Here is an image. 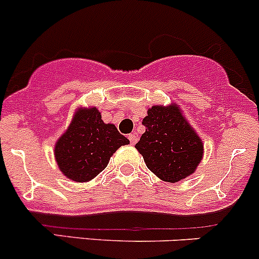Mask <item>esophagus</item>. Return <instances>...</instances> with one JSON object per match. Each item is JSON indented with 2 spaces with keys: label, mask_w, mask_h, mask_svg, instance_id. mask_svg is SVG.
Wrapping results in <instances>:
<instances>
[{
  "label": "esophagus",
  "mask_w": 259,
  "mask_h": 259,
  "mask_svg": "<svg viewBox=\"0 0 259 259\" xmlns=\"http://www.w3.org/2000/svg\"><path fill=\"white\" fill-rule=\"evenodd\" d=\"M129 140H130V143H132L133 145L137 144V142H138V137H137V135L134 134V133H133V134H130V135H129Z\"/></svg>",
  "instance_id": "esophagus-1"
}]
</instances>
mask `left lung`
Returning a JSON list of instances; mask_svg holds the SVG:
<instances>
[{"label":"left lung","instance_id":"obj_1","mask_svg":"<svg viewBox=\"0 0 259 259\" xmlns=\"http://www.w3.org/2000/svg\"><path fill=\"white\" fill-rule=\"evenodd\" d=\"M143 125L145 133L135 148L156 177L177 183L195 170L203 156L202 140L177 106H153Z\"/></svg>","mask_w":259,"mask_h":259}]
</instances>
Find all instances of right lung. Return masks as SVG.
<instances>
[{"label":"right lung","mask_w":259,"mask_h":259,"mask_svg":"<svg viewBox=\"0 0 259 259\" xmlns=\"http://www.w3.org/2000/svg\"><path fill=\"white\" fill-rule=\"evenodd\" d=\"M129 140L105 124L96 108L80 109L55 145L60 170L75 182H88L108 166L110 156Z\"/></svg>","instance_id":"obj_1"}]
</instances>
